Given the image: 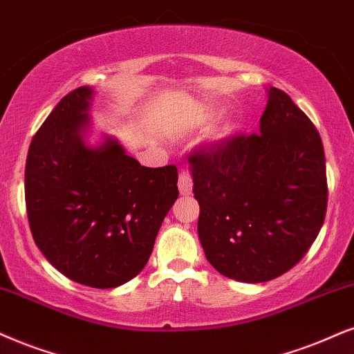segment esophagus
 I'll use <instances>...</instances> for the list:
<instances>
[{
  "label": "esophagus",
  "instance_id": "esophagus-1",
  "mask_svg": "<svg viewBox=\"0 0 354 354\" xmlns=\"http://www.w3.org/2000/svg\"><path fill=\"white\" fill-rule=\"evenodd\" d=\"M178 189H180L183 196L191 194L192 178H191L189 171H186V169H181V171H180V178H178Z\"/></svg>",
  "mask_w": 354,
  "mask_h": 354
}]
</instances>
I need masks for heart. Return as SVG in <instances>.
I'll use <instances>...</instances> for the list:
<instances>
[{
  "label": "heart",
  "instance_id": "heart-1",
  "mask_svg": "<svg viewBox=\"0 0 354 354\" xmlns=\"http://www.w3.org/2000/svg\"><path fill=\"white\" fill-rule=\"evenodd\" d=\"M234 131H235L234 124H232V122H223V124L218 125L216 131H214V136L212 137H214V140H217V142L225 140V138H229L232 133H234Z\"/></svg>",
  "mask_w": 354,
  "mask_h": 354
}]
</instances>
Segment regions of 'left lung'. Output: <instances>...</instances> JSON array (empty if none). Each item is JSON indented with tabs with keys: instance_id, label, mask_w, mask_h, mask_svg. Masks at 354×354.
Here are the masks:
<instances>
[{
	"instance_id": "8db88e82",
	"label": "left lung",
	"mask_w": 354,
	"mask_h": 354,
	"mask_svg": "<svg viewBox=\"0 0 354 354\" xmlns=\"http://www.w3.org/2000/svg\"><path fill=\"white\" fill-rule=\"evenodd\" d=\"M268 95L258 133L189 155L205 258L241 283H265L296 266L328 201L319 131L284 91Z\"/></svg>"
}]
</instances>
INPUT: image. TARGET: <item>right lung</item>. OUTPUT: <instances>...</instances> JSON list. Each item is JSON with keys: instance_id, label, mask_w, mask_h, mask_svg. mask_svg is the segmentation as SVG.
Here are the masks:
<instances>
[{"instance_id": "right-lung-1", "label": "right lung", "mask_w": 354, "mask_h": 354, "mask_svg": "<svg viewBox=\"0 0 354 354\" xmlns=\"http://www.w3.org/2000/svg\"><path fill=\"white\" fill-rule=\"evenodd\" d=\"M93 89L64 96L35 132L26 162V207L34 241L75 283L118 288L149 261L178 199V169L142 167L115 138L83 140Z\"/></svg>"}]
</instances>
